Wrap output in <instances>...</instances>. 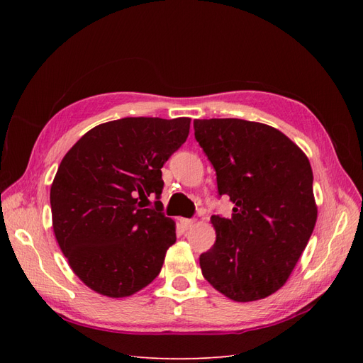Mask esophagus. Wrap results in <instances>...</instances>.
I'll return each instance as SVG.
<instances>
[{
  "label": "esophagus",
  "mask_w": 363,
  "mask_h": 363,
  "mask_svg": "<svg viewBox=\"0 0 363 363\" xmlns=\"http://www.w3.org/2000/svg\"><path fill=\"white\" fill-rule=\"evenodd\" d=\"M180 224H182V227L184 230H188V228H191L195 224V219H186V218H183V219H180Z\"/></svg>",
  "instance_id": "1"
}]
</instances>
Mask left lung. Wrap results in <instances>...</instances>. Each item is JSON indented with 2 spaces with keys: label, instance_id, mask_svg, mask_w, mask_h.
<instances>
[{
  "label": "left lung",
  "instance_id": "8db88e82",
  "mask_svg": "<svg viewBox=\"0 0 363 363\" xmlns=\"http://www.w3.org/2000/svg\"><path fill=\"white\" fill-rule=\"evenodd\" d=\"M195 139L216 171L232 218L213 215L216 240L200 256L204 279L233 301H256L289 279L316 223L311 162L277 128L195 119Z\"/></svg>",
  "mask_w": 363,
  "mask_h": 363
}]
</instances>
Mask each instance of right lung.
I'll return each mask as SVG.
<instances>
[{
    "mask_svg": "<svg viewBox=\"0 0 363 363\" xmlns=\"http://www.w3.org/2000/svg\"><path fill=\"white\" fill-rule=\"evenodd\" d=\"M189 127L191 118L111 121L87 131L62 159L50 191L52 228L87 288L123 298L159 276L175 242V223L159 201L162 167Z\"/></svg>",
    "mask_w": 363,
    "mask_h": 363,
    "instance_id": "obj_1",
    "label": "right lung"
}]
</instances>
